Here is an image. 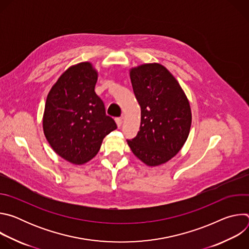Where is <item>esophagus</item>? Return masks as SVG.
I'll return each mask as SVG.
<instances>
[{
  "label": "esophagus",
  "instance_id": "1",
  "mask_svg": "<svg viewBox=\"0 0 249 249\" xmlns=\"http://www.w3.org/2000/svg\"><path fill=\"white\" fill-rule=\"evenodd\" d=\"M115 122H116V124H117V126L120 128L121 126H122V123H123V120H122V118H116L115 119Z\"/></svg>",
  "mask_w": 249,
  "mask_h": 249
}]
</instances>
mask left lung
Listing matches in <instances>:
<instances>
[{
  "mask_svg": "<svg viewBox=\"0 0 249 249\" xmlns=\"http://www.w3.org/2000/svg\"><path fill=\"white\" fill-rule=\"evenodd\" d=\"M130 79L141 106V125L127 143L147 165L165 163L181 150L189 135L192 115L187 96L169 71L158 63L132 68Z\"/></svg>",
  "mask_w": 249,
  "mask_h": 249,
  "instance_id": "8db88e82",
  "label": "left lung"
}]
</instances>
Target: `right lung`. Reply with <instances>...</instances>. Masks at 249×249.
I'll use <instances>...</instances> for the list:
<instances>
[{
  "instance_id": "obj_1",
  "label": "right lung",
  "mask_w": 249,
  "mask_h": 249,
  "mask_svg": "<svg viewBox=\"0 0 249 249\" xmlns=\"http://www.w3.org/2000/svg\"><path fill=\"white\" fill-rule=\"evenodd\" d=\"M97 77L89 62L71 66L47 95L44 135L54 152L74 164L95 157L104 137L117 128L94 91Z\"/></svg>"
}]
</instances>
